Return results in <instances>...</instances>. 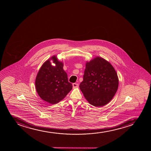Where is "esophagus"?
Returning <instances> with one entry per match:
<instances>
[{
	"mask_svg": "<svg viewBox=\"0 0 151 151\" xmlns=\"http://www.w3.org/2000/svg\"><path fill=\"white\" fill-rule=\"evenodd\" d=\"M73 88H78V83H73Z\"/></svg>",
	"mask_w": 151,
	"mask_h": 151,
	"instance_id": "esophagus-1",
	"label": "esophagus"
}]
</instances>
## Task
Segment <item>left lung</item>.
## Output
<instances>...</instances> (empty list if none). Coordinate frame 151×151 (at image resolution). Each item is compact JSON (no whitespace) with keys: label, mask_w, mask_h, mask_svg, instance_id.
<instances>
[{"label":"left lung","mask_w":151,"mask_h":151,"mask_svg":"<svg viewBox=\"0 0 151 151\" xmlns=\"http://www.w3.org/2000/svg\"><path fill=\"white\" fill-rule=\"evenodd\" d=\"M117 74L111 63L97 56L86 63L80 88L88 102L97 107L104 106L114 96L118 88Z\"/></svg>","instance_id":"1"}]
</instances>
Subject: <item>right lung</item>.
I'll return each mask as SVG.
<instances>
[{
  "label": "right lung",
  "instance_id": "right-lung-1",
  "mask_svg": "<svg viewBox=\"0 0 151 151\" xmlns=\"http://www.w3.org/2000/svg\"><path fill=\"white\" fill-rule=\"evenodd\" d=\"M51 60L56 64L55 66L51 64ZM63 67V62L58 60L55 55L53 56L44 63L37 75L35 87L37 93L49 103L59 102L73 88Z\"/></svg>",
  "mask_w": 151,
  "mask_h": 151
}]
</instances>
